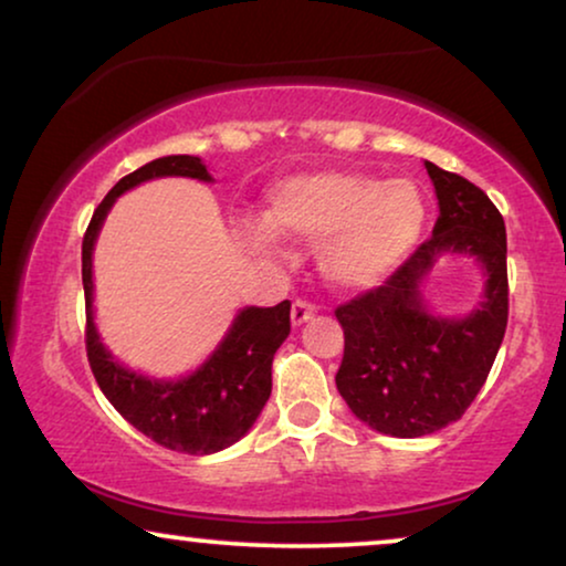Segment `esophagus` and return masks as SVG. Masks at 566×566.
I'll return each instance as SVG.
<instances>
[{"label": "esophagus", "mask_w": 566, "mask_h": 566, "mask_svg": "<svg viewBox=\"0 0 566 566\" xmlns=\"http://www.w3.org/2000/svg\"><path fill=\"white\" fill-rule=\"evenodd\" d=\"M314 316H316V306L314 304H308V301H304V298L293 301V306H291L293 327H301V324L308 322V319H314Z\"/></svg>", "instance_id": "obj_1"}]
</instances>
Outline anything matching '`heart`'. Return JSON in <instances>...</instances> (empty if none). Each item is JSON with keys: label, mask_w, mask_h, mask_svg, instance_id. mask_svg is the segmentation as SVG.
<instances>
[{"label": "heart", "mask_w": 566, "mask_h": 566, "mask_svg": "<svg viewBox=\"0 0 566 566\" xmlns=\"http://www.w3.org/2000/svg\"><path fill=\"white\" fill-rule=\"evenodd\" d=\"M424 198L405 177L378 182L355 169H319L277 182L265 223L244 231L254 252H275V237L319 243V270L339 289H370L420 242Z\"/></svg>", "instance_id": "heart-1"}]
</instances>
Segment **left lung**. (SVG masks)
Listing matches in <instances>:
<instances>
[{"instance_id": "obj_1", "label": "left lung", "mask_w": 566, "mask_h": 566, "mask_svg": "<svg viewBox=\"0 0 566 566\" xmlns=\"http://www.w3.org/2000/svg\"><path fill=\"white\" fill-rule=\"evenodd\" d=\"M440 206L432 237L384 285L337 306L345 353L337 391L384 436L420 438L459 420L482 389L507 327V237L502 213L467 177L424 161ZM446 251L485 268V301L463 321L427 312L421 281Z\"/></svg>"}]
</instances>
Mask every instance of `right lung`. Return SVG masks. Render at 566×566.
I'll return each mask as SVG.
<instances>
[{
    "instance_id": "1",
    "label": "right lung",
    "mask_w": 566,
    "mask_h": 566,
    "mask_svg": "<svg viewBox=\"0 0 566 566\" xmlns=\"http://www.w3.org/2000/svg\"><path fill=\"white\" fill-rule=\"evenodd\" d=\"M154 177H192L211 182L203 161L188 154L154 159L115 182L92 213L82 242V283L87 301L84 343L97 386L136 430L169 451L208 455L237 443L270 399L273 355L291 332V301L268 308H242L211 358L196 374L177 381H157L120 366L99 343L92 319V250L115 198Z\"/></svg>"
}]
</instances>
